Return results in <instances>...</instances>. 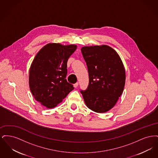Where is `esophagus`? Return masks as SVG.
<instances>
[{
	"instance_id": "1",
	"label": "esophagus",
	"mask_w": 158,
	"mask_h": 158,
	"mask_svg": "<svg viewBox=\"0 0 158 158\" xmlns=\"http://www.w3.org/2000/svg\"><path fill=\"white\" fill-rule=\"evenodd\" d=\"M78 85H79V83L76 82L74 84V87H75V88H76L78 86Z\"/></svg>"
}]
</instances>
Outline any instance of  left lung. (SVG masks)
<instances>
[{
	"label": "left lung",
	"instance_id": "left-lung-1",
	"mask_svg": "<svg viewBox=\"0 0 158 158\" xmlns=\"http://www.w3.org/2000/svg\"><path fill=\"white\" fill-rule=\"evenodd\" d=\"M86 61L89 85L81 90L86 106L96 113H105L115 105L125 85L126 73L117 53L108 45L81 48Z\"/></svg>",
	"mask_w": 158,
	"mask_h": 158
}]
</instances>
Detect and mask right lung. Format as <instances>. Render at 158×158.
<instances>
[{"mask_svg": "<svg viewBox=\"0 0 158 158\" xmlns=\"http://www.w3.org/2000/svg\"><path fill=\"white\" fill-rule=\"evenodd\" d=\"M76 45L49 43L36 54L30 69L29 85L35 100L47 108L56 106L74 89L68 82L67 62Z\"/></svg>", "mask_w": 158, "mask_h": 158, "instance_id": "1", "label": "right lung"}]
</instances>
